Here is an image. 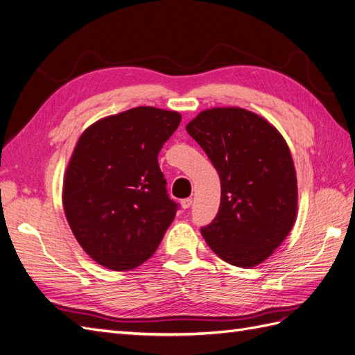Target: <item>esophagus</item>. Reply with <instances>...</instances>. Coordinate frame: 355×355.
<instances>
[{
  "instance_id": "1",
  "label": "esophagus",
  "mask_w": 355,
  "mask_h": 355,
  "mask_svg": "<svg viewBox=\"0 0 355 355\" xmlns=\"http://www.w3.org/2000/svg\"><path fill=\"white\" fill-rule=\"evenodd\" d=\"M180 206H182V209H189L192 206V200L191 198H184L180 201Z\"/></svg>"
}]
</instances>
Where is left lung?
I'll return each instance as SVG.
<instances>
[{"mask_svg": "<svg viewBox=\"0 0 355 355\" xmlns=\"http://www.w3.org/2000/svg\"><path fill=\"white\" fill-rule=\"evenodd\" d=\"M187 132L220 178L219 211L201 228L202 237L231 265L262 263L296 219V171L283 136L262 116L241 108L202 111Z\"/></svg>", "mask_w": 355, "mask_h": 355, "instance_id": "1", "label": "left lung"}]
</instances>
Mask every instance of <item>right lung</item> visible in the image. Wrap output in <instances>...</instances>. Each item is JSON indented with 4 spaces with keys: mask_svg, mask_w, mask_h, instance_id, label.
<instances>
[{
    "mask_svg": "<svg viewBox=\"0 0 355 355\" xmlns=\"http://www.w3.org/2000/svg\"><path fill=\"white\" fill-rule=\"evenodd\" d=\"M180 120L178 112L139 106L102 118L78 139L63 209L84 252L108 270L148 261L176 216L158 154Z\"/></svg>",
    "mask_w": 355,
    "mask_h": 355,
    "instance_id": "1",
    "label": "right lung"
}]
</instances>
